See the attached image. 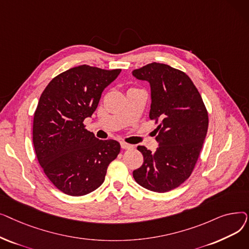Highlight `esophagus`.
<instances>
[{"mask_svg":"<svg viewBox=\"0 0 249 249\" xmlns=\"http://www.w3.org/2000/svg\"><path fill=\"white\" fill-rule=\"evenodd\" d=\"M121 147H122L123 149H131V148H133V145L128 144V143L122 141V142H121Z\"/></svg>","mask_w":249,"mask_h":249,"instance_id":"1","label":"esophagus"}]
</instances>
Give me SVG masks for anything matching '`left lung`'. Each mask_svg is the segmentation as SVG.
I'll return each mask as SVG.
<instances>
[{
	"mask_svg": "<svg viewBox=\"0 0 249 249\" xmlns=\"http://www.w3.org/2000/svg\"><path fill=\"white\" fill-rule=\"evenodd\" d=\"M132 74L150 84L149 118L159 124L160 142L155 152L137 147L143 163L133 178L152 192L172 191L190 178L197 163L209 125L206 106L189 75L167 64L152 62Z\"/></svg>",
	"mask_w": 249,
	"mask_h": 249,
	"instance_id": "obj_1",
	"label": "left lung"
}]
</instances>
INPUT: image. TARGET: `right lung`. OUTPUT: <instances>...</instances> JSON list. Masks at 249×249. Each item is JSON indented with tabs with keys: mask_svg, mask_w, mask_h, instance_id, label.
Returning <instances> with one entry per match:
<instances>
[{
	"mask_svg": "<svg viewBox=\"0 0 249 249\" xmlns=\"http://www.w3.org/2000/svg\"><path fill=\"white\" fill-rule=\"evenodd\" d=\"M120 72L78 65L52 78L39 99L33 118L36 158L64 194L78 197L98 189L120 152L119 142L96 138L84 124Z\"/></svg>",
	"mask_w": 249,
	"mask_h": 249,
	"instance_id": "obj_1",
	"label": "right lung"
}]
</instances>
